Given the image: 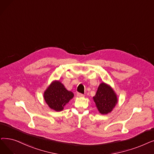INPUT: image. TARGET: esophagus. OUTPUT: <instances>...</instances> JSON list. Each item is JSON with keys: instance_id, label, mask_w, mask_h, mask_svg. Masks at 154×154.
<instances>
[{"instance_id": "esophagus-1", "label": "esophagus", "mask_w": 154, "mask_h": 154, "mask_svg": "<svg viewBox=\"0 0 154 154\" xmlns=\"http://www.w3.org/2000/svg\"><path fill=\"white\" fill-rule=\"evenodd\" d=\"M77 97H84V95L83 94L79 93V92L77 93Z\"/></svg>"}]
</instances>
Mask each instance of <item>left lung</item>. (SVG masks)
Wrapping results in <instances>:
<instances>
[{
    "label": "left lung",
    "mask_w": 154,
    "mask_h": 154,
    "mask_svg": "<svg viewBox=\"0 0 154 154\" xmlns=\"http://www.w3.org/2000/svg\"><path fill=\"white\" fill-rule=\"evenodd\" d=\"M93 99L98 111L102 115L111 112L118 103L117 96L114 90L104 82L99 85Z\"/></svg>",
    "instance_id": "obj_1"
}]
</instances>
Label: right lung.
<instances>
[{
    "label": "right lung",
    "instance_id": "right-lung-1",
    "mask_svg": "<svg viewBox=\"0 0 154 154\" xmlns=\"http://www.w3.org/2000/svg\"><path fill=\"white\" fill-rule=\"evenodd\" d=\"M71 91L66 90L60 81H53L44 92L45 101L50 108L56 111H61L63 107L73 97Z\"/></svg>",
    "mask_w": 154,
    "mask_h": 154
}]
</instances>
